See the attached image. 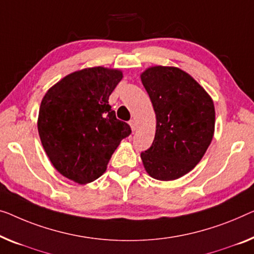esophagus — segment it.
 <instances>
[{"instance_id":"esophagus-1","label":"esophagus","mask_w":254,"mask_h":254,"mask_svg":"<svg viewBox=\"0 0 254 254\" xmlns=\"http://www.w3.org/2000/svg\"><path fill=\"white\" fill-rule=\"evenodd\" d=\"M128 126H130L132 131H135V128H137V124H135V121L134 120H131L130 122H128Z\"/></svg>"}]
</instances>
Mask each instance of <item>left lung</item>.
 <instances>
[{"mask_svg": "<svg viewBox=\"0 0 254 254\" xmlns=\"http://www.w3.org/2000/svg\"><path fill=\"white\" fill-rule=\"evenodd\" d=\"M156 115L153 145L142 151L146 172L170 181L190 172L209 148L215 111L210 94L178 67L151 66L140 75Z\"/></svg>", "mask_w": 254, "mask_h": 254, "instance_id": "left-lung-1", "label": "left lung"}]
</instances>
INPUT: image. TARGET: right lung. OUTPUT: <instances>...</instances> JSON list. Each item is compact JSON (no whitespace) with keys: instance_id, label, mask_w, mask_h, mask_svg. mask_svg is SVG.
<instances>
[{"instance_id":"obj_1","label":"right lung","mask_w":254,"mask_h":254,"mask_svg":"<svg viewBox=\"0 0 254 254\" xmlns=\"http://www.w3.org/2000/svg\"><path fill=\"white\" fill-rule=\"evenodd\" d=\"M123 78L120 69L90 67L68 74L41 101L37 130L49 160L60 175L84 185L107 169L113 153L131 133L117 120L109 96Z\"/></svg>"}]
</instances>
